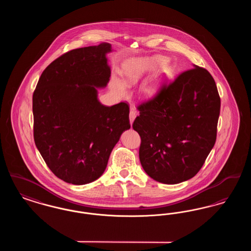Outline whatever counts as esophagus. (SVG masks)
I'll list each match as a JSON object with an SVG mask.
<instances>
[{
    "label": "esophagus",
    "mask_w": 251,
    "mask_h": 251,
    "mask_svg": "<svg viewBox=\"0 0 251 251\" xmlns=\"http://www.w3.org/2000/svg\"><path fill=\"white\" fill-rule=\"evenodd\" d=\"M136 116H137L136 110L134 108L131 107V110H130V122H131V124H132V122L135 120Z\"/></svg>",
    "instance_id": "esophagus-1"
}]
</instances>
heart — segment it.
Listing matches in <instances>:
<instances>
[{"instance_id": "obj_1", "label": "heart", "mask_w": 251, "mask_h": 251, "mask_svg": "<svg viewBox=\"0 0 251 251\" xmlns=\"http://www.w3.org/2000/svg\"><path fill=\"white\" fill-rule=\"evenodd\" d=\"M161 60H135L126 65L123 70V83L116 79L114 85L121 94L127 93V86L136 84L147 72H151ZM162 83L157 76L148 79L140 89V95L144 100H152L159 94Z\"/></svg>"}]
</instances>
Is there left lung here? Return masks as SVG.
Segmentation results:
<instances>
[{
	"instance_id": "1",
	"label": "left lung",
	"mask_w": 251,
	"mask_h": 251,
	"mask_svg": "<svg viewBox=\"0 0 251 251\" xmlns=\"http://www.w3.org/2000/svg\"><path fill=\"white\" fill-rule=\"evenodd\" d=\"M141 104L132 128L141 137L139 159L156 181L176 184L193 178L214 148L220 98L212 75L199 66Z\"/></svg>"
}]
</instances>
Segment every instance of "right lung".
Instances as JSON below:
<instances>
[{
	"label": "right lung",
	"mask_w": 251,
	"mask_h": 251,
	"mask_svg": "<svg viewBox=\"0 0 251 251\" xmlns=\"http://www.w3.org/2000/svg\"><path fill=\"white\" fill-rule=\"evenodd\" d=\"M110 43L72 50L42 72L33 95L34 138L52 173L83 185L99 179L123 131L129 106L103 105L98 89L111 76Z\"/></svg>",
	"instance_id": "right-lung-1"
}]
</instances>
